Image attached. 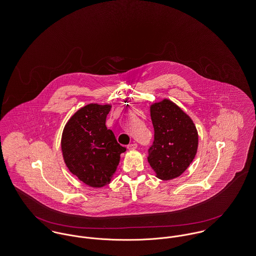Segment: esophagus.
<instances>
[{"instance_id":"1","label":"esophagus","mask_w":256,"mask_h":256,"mask_svg":"<svg viewBox=\"0 0 256 256\" xmlns=\"http://www.w3.org/2000/svg\"><path fill=\"white\" fill-rule=\"evenodd\" d=\"M138 148V144L136 143H132L128 145V150H132V149H136Z\"/></svg>"}]
</instances>
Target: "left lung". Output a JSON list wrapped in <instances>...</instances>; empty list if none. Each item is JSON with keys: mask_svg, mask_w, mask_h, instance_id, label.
<instances>
[{"mask_svg": "<svg viewBox=\"0 0 256 256\" xmlns=\"http://www.w3.org/2000/svg\"><path fill=\"white\" fill-rule=\"evenodd\" d=\"M154 142L148 163L163 180L178 178L194 161L198 132L192 118L167 98L150 105Z\"/></svg>", "mask_w": 256, "mask_h": 256, "instance_id": "1", "label": "left lung"}]
</instances>
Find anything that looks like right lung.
<instances>
[{
  "instance_id": "1",
  "label": "right lung",
  "mask_w": 256,
  "mask_h": 256,
  "mask_svg": "<svg viewBox=\"0 0 256 256\" xmlns=\"http://www.w3.org/2000/svg\"><path fill=\"white\" fill-rule=\"evenodd\" d=\"M111 108V104L86 105L70 118L62 134L60 148L66 166L94 188L111 182L120 154L126 150L105 124Z\"/></svg>"
}]
</instances>
